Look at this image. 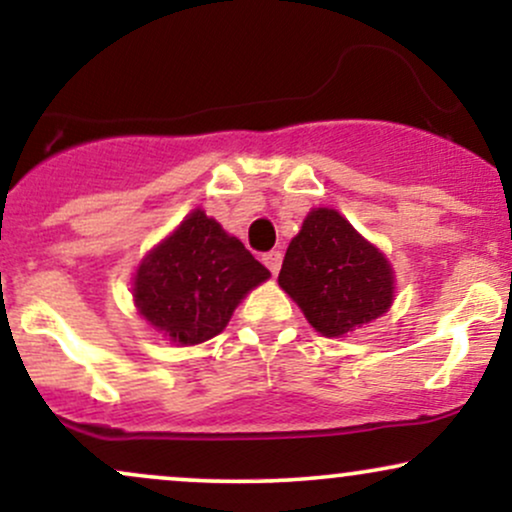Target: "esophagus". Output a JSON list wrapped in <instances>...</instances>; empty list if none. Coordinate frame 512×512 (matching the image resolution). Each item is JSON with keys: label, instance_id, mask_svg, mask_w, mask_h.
I'll return each mask as SVG.
<instances>
[{"label": "esophagus", "instance_id": "1", "mask_svg": "<svg viewBox=\"0 0 512 512\" xmlns=\"http://www.w3.org/2000/svg\"><path fill=\"white\" fill-rule=\"evenodd\" d=\"M264 260V264H267V269L272 274H279V269H281V260H284V255H281L279 250H272V252H267V255L262 257Z\"/></svg>", "mask_w": 512, "mask_h": 512}]
</instances>
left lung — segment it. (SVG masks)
Instances as JSON below:
<instances>
[{
  "label": "left lung",
  "instance_id": "8db88e82",
  "mask_svg": "<svg viewBox=\"0 0 512 512\" xmlns=\"http://www.w3.org/2000/svg\"><path fill=\"white\" fill-rule=\"evenodd\" d=\"M279 286L322 337H342L387 313L395 272L339 211L320 207L289 243Z\"/></svg>",
  "mask_w": 512,
  "mask_h": 512
}]
</instances>
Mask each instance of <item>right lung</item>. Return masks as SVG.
<instances>
[{
	"mask_svg": "<svg viewBox=\"0 0 512 512\" xmlns=\"http://www.w3.org/2000/svg\"><path fill=\"white\" fill-rule=\"evenodd\" d=\"M269 279V269L228 236L202 209L185 216L134 274L139 315L182 346L223 332L245 293Z\"/></svg>",
	"mask_w": 512,
	"mask_h": 512,
	"instance_id": "1",
	"label": "right lung"
}]
</instances>
